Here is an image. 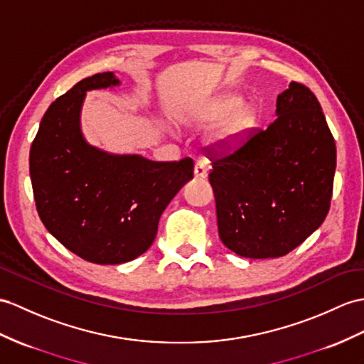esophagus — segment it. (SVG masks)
<instances>
[{
  "instance_id": "34e87169",
  "label": "esophagus",
  "mask_w": 364,
  "mask_h": 364,
  "mask_svg": "<svg viewBox=\"0 0 364 364\" xmlns=\"http://www.w3.org/2000/svg\"><path fill=\"white\" fill-rule=\"evenodd\" d=\"M207 171H208L207 162L198 161L196 165H194V177H196V179H205Z\"/></svg>"
}]
</instances>
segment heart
Here are the masks:
<instances>
[{
	"label": "heart",
	"instance_id": "heart-1",
	"mask_svg": "<svg viewBox=\"0 0 364 364\" xmlns=\"http://www.w3.org/2000/svg\"><path fill=\"white\" fill-rule=\"evenodd\" d=\"M256 119L258 112L252 105H244L241 95L224 94L200 112L198 123L203 128H208L223 119L211 134V141L218 148H233L247 137L255 127Z\"/></svg>",
	"mask_w": 364,
	"mask_h": 364
}]
</instances>
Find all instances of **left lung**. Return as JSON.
Returning <instances> with one entry per match:
<instances>
[{
	"label": "left lung",
	"instance_id": "obj_1",
	"mask_svg": "<svg viewBox=\"0 0 364 364\" xmlns=\"http://www.w3.org/2000/svg\"><path fill=\"white\" fill-rule=\"evenodd\" d=\"M277 120L232 154L211 157L219 237L244 258H279L323 224L336 148L314 92L291 82Z\"/></svg>",
	"mask_w": 364,
	"mask_h": 364
}]
</instances>
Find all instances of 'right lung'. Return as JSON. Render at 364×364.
I'll list each match as a JSON object with an SVG mask.
<instances>
[{
	"label": "right lung",
	"mask_w": 364,
	"mask_h": 364,
	"mask_svg": "<svg viewBox=\"0 0 364 364\" xmlns=\"http://www.w3.org/2000/svg\"><path fill=\"white\" fill-rule=\"evenodd\" d=\"M114 73L78 82L52 103L35 136L29 170L41 223L68 250L94 264H123L151 247L159 219L193 161L153 162L86 141L80 114L87 91L119 86Z\"/></svg>",
	"instance_id": "right-lung-1"
}]
</instances>
